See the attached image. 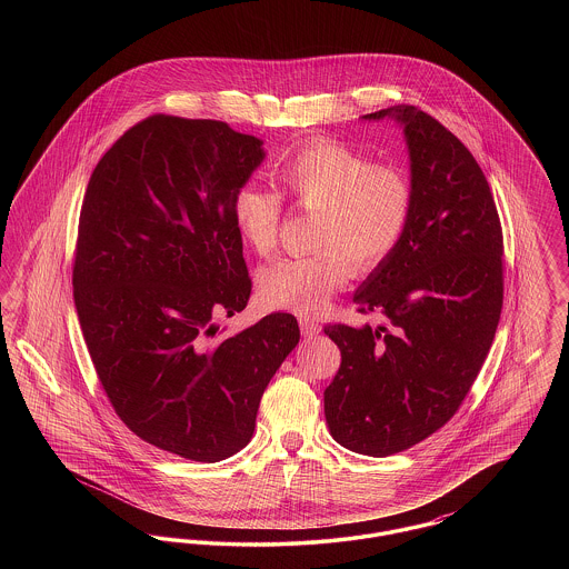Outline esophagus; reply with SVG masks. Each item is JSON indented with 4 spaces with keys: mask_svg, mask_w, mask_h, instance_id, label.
Returning a JSON list of instances; mask_svg holds the SVG:
<instances>
[{
    "mask_svg": "<svg viewBox=\"0 0 569 569\" xmlns=\"http://www.w3.org/2000/svg\"><path fill=\"white\" fill-rule=\"evenodd\" d=\"M300 330H302V335L305 337H316L318 332H320V325H318V320H313V318H309V316H300Z\"/></svg>",
    "mask_w": 569,
    "mask_h": 569,
    "instance_id": "obj_1",
    "label": "esophagus"
}]
</instances>
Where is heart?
I'll list each match as a JSON object with an SVG mask.
<instances>
[{
  "mask_svg": "<svg viewBox=\"0 0 569 569\" xmlns=\"http://www.w3.org/2000/svg\"><path fill=\"white\" fill-rule=\"evenodd\" d=\"M274 174L300 209L318 211V251L260 272V292L272 307L325 309L352 271H376L406 239L416 193L397 166L376 163L339 140H311L277 163ZM232 213L247 244L260 256L272 253L283 219L281 191L247 181L234 193Z\"/></svg>",
  "mask_w": 569,
  "mask_h": 569,
  "instance_id": "b5f03b06",
  "label": "heart"
}]
</instances>
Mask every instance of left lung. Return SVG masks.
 I'll return each mask as SVG.
<instances>
[{
  "mask_svg": "<svg viewBox=\"0 0 569 569\" xmlns=\"http://www.w3.org/2000/svg\"><path fill=\"white\" fill-rule=\"evenodd\" d=\"M406 126L416 193L397 251L353 302L388 325L325 326L341 367L325 390L330 435L348 450L390 457L439 431L465 401L503 305V232L469 149L416 107L381 109Z\"/></svg>",
  "mask_w": 569,
  "mask_h": 569,
  "instance_id": "obj_1",
  "label": "left lung"
}]
</instances>
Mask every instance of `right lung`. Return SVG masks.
Here are the masks:
<instances>
[{
    "label": "right lung",
    "instance_id": "obj_1",
    "mask_svg": "<svg viewBox=\"0 0 569 569\" xmlns=\"http://www.w3.org/2000/svg\"><path fill=\"white\" fill-rule=\"evenodd\" d=\"M262 160V140L223 121L151 114L102 156L82 198L72 286L96 373L136 437L183 459L249 443L300 339L292 313L217 337L251 295L232 204Z\"/></svg>",
    "mask_w": 569,
    "mask_h": 569
}]
</instances>
